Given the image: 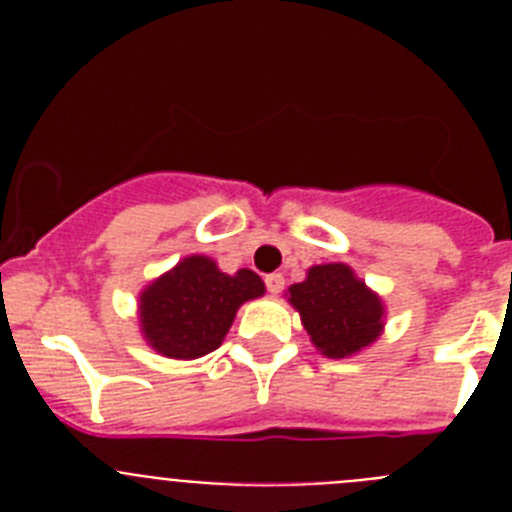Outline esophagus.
Instances as JSON below:
<instances>
[{
	"label": "esophagus",
	"instance_id": "obj_1",
	"mask_svg": "<svg viewBox=\"0 0 512 512\" xmlns=\"http://www.w3.org/2000/svg\"><path fill=\"white\" fill-rule=\"evenodd\" d=\"M266 289H269L271 295H279V292H282L284 289V277L282 274H266Z\"/></svg>",
	"mask_w": 512,
	"mask_h": 512
}]
</instances>
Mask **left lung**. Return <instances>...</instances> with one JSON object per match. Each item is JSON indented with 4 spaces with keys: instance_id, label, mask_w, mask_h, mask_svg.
I'll list each match as a JSON object with an SVG mask.
<instances>
[{
    "instance_id": "8db88e82",
    "label": "left lung",
    "mask_w": 512,
    "mask_h": 512,
    "mask_svg": "<svg viewBox=\"0 0 512 512\" xmlns=\"http://www.w3.org/2000/svg\"><path fill=\"white\" fill-rule=\"evenodd\" d=\"M307 336L330 359H343L377 341L384 307L346 264L312 266L307 279L289 287Z\"/></svg>"
}]
</instances>
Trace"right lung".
I'll return each instance as SVG.
<instances>
[{"instance_id":"right-lung-1","label":"right lung","mask_w":512,"mask_h":512,"mask_svg":"<svg viewBox=\"0 0 512 512\" xmlns=\"http://www.w3.org/2000/svg\"><path fill=\"white\" fill-rule=\"evenodd\" d=\"M261 295L251 269L223 274L207 256H189L140 295V325L158 354L200 359L223 343L238 307Z\"/></svg>"}]
</instances>
